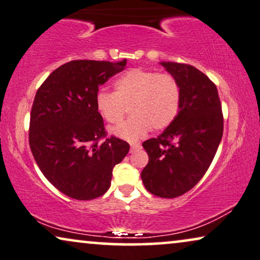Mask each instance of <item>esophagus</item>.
<instances>
[{"mask_svg":"<svg viewBox=\"0 0 260 260\" xmlns=\"http://www.w3.org/2000/svg\"><path fill=\"white\" fill-rule=\"evenodd\" d=\"M140 147H141L140 144H131V153H133V152L139 150Z\"/></svg>","mask_w":260,"mask_h":260,"instance_id":"obj_1","label":"esophagus"}]
</instances>
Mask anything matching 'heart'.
<instances>
[{
  "label": "heart",
  "mask_w": 260,
  "mask_h": 260,
  "mask_svg": "<svg viewBox=\"0 0 260 260\" xmlns=\"http://www.w3.org/2000/svg\"><path fill=\"white\" fill-rule=\"evenodd\" d=\"M182 88L170 72L132 69L114 83V92L100 91L96 108L107 122L117 124L127 109L132 116L112 133L121 139L136 141L150 128L161 131L170 126L181 108Z\"/></svg>",
  "instance_id": "b5f03b06"
}]
</instances>
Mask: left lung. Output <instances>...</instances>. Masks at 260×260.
<instances>
[{
	"label": "left lung",
	"instance_id": "obj_1",
	"mask_svg": "<svg viewBox=\"0 0 260 260\" xmlns=\"http://www.w3.org/2000/svg\"><path fill=\"white\" fill-rule=\"evenodd\" d=\"M178 79L181 108L170 126L144 141L148 164L141 172L145 188L155 196L174 199L192 189L212 164L223 133L216 85L188 64L162 61Z\"/></svg>",
	"mask_w": 260,
	"mask_h": 260
}]
</instances>
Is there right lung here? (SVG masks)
<instances>
[{
	"instance_id": "right-lung-1",
	"label": "right lung",
	"mask_w": 260,
	"mask_h": 260,
	"mask_svg": "<svg viewBox=\"0 0 260 260\" xmlns=\"http://www.w3.org/2000/svg\"><path fill=\"white\" fill-rule=\"evenodd\" d=\"M126 64V59L69 61L55 69L36 94L30 151L47 181L75 200L102 196L110 186L113 168L129 151L126 141L107 137L96 108L100 85Z\"/></svg>"
}]
</instances>
